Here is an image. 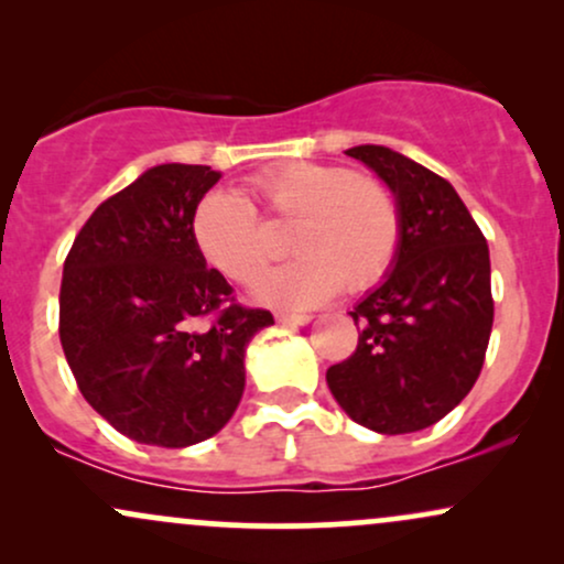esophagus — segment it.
<instances>
[{
    "mask_svg": "<svg viewBox=\"0 0 564 564\" xmlns=\"http://www.w3.org/2000/svg\"><path fill=\"white\" fill-rule=\"evenodd\" d=\"M278 323H283V326H304V323L313 321V315H296V313H278L275 315Z\"/></svg>",
    "mask_w": 564,
    "mask_h": 564,
    "instance_id": "1",
    "label": "esophagus"
}]
</instances>
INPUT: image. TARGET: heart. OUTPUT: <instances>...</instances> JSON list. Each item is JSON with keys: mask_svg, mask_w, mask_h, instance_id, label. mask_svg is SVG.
I'll return each instance as SVG.
<instances>
[{"mask_svg": "<svg viewBox=\"0 0 564 564\" xmlns=\"http://www.w3.org/2000/svg\"><path fill=\"white\" fill-rule=\"evenodd\" d=\"M249 191L278 219H294L286 246L294 260L264 270L254 296L283 310L323 304L345 286L371 289L387 275L403 241V212L384 183L315 161L270 166ZM193 241L204 260L230 281H251L268 260L262 219L241 193H204L193 212Z\"/></svg>", "mask_w": 564, "mask_h": 564, "instance_id": "1", "label": "heart"}]
</instances>
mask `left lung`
<instances>
[{
	"label": "left lung",
	"mask_w": 564,
	"mask_h": 564,
	"mask_svg": "<svg viewBox=\"0 0 564 564\" xmlns=\"http://www.w3.org/2000/svg\"><path fill=\"white\" fill-rule=\"evenodd\" d=\"M403 212L381 286L355 304L358 347L326 371L352 422L381 435L432 426L467 398L485 364L494 296L485 236L448 180L384 145H355Z\"/></svg>",
	"instance_id": "left-lung-1"
}]
</instances>
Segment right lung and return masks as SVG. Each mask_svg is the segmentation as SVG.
<instances>
[{"label": "right lung", "mask_w": 564, "mask_h": 564, "mask_svg": "<svg viewBox=\"0 0 564 564\" xmlns=\"http://www.w3.org/2000/svg\"><path fill=\"white\" fill-rule=\"evenodd\" d=\"M223 174L159 164L102 200L63 264L61 345L89 405L121 435L187 448L241 403L243 352L268 310L241 307L193 241Z\"/></svg>", "instance_id": "right-lung-1"}]
</instances>
